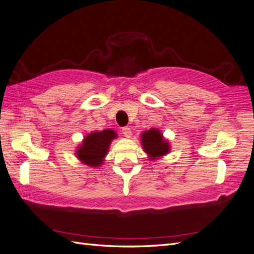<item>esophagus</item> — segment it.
<instances>
[{
    "instance_id": "34e87169",
    "label": "esophagus",
    "mask_w": 254,
    "mask_h": 254,
    "mask_svg": "<svg viewBox=\"0 0 254 254\" xmlns=\"http://www.w3.org/2000/svg\"><path fill=\"white\" fill-rule=\"evenodd\" d=\"M122 131H123V134H124L126 137L131 136V129H130L129 127H123Z\"/></svg>"
}]
</instances>
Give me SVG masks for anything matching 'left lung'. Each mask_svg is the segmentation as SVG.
Masks as SVG:
<instances>
[{"instance_id": "8db88e82", "label": "left lung", "mask_w": 254, "mask_h": 254, "mask_svg": "<svg viewBox=\"0 0 254 254\" xmlns=\"http://www.w3.org/2000/svg\"><path fill=\"white\" fill-rule=\"evenodd\" d=\"M142 145L144 151L149 155V160H156L170 151V145L157 129H150L142 134Z\"/></svg>"}]
</instances>
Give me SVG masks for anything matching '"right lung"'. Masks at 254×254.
Returning a JSON list of instances; mask_svg holds the SVG:
<instances>
[{"label":"right lung","instance_id":"1","mask_svg":"<svg viewBox=\"0 0 254 254\" xmlns=\"http://www.w3.org/2000/svg\"><path fill=\"white\" fill-rule=\"evenodd\" d=\"M117 136L113 130L105 129L96 131L84 137L82 145L78 147L76 156L84 164L89 166H99L108 151L111 141Z\"/></svg>","mask_w":254,"mask_h":254}]
</instances>
